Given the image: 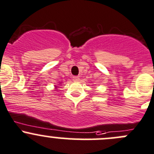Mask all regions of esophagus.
<instances>
[{"mask_svg": "<svg viewBox=\"0 0 154 154\" xmlns=\"http://www.w3.org/2000/svg\"><path fill=\"white\" fill-rule=\"evenodd\" d=\"M72 79L74 81H78V80H80V77H79L78 76H74V77H72Z\"/></svg>", "mask_w": 154, "mask_h": 154, "instance_id": "34e87169", "label": "esophagus"}]
</instances>
